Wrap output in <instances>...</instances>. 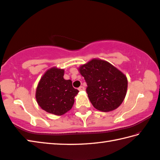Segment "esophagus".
<instances>
[{
  "instance_id": "esophagus-1",
  "label": "esophagus",
  "mask_w": 160,
  "mask_h": 160,
  "mask_svg": "<svg viewBox=\"0 0 160 160\" xmlns=\"http://www.w3.org/2000/svg\"><path fill=\"white\" fill-rule=\"evenodd\" d=\"M78 89H79V91H84L85 90V88H84L83 86H80L79 88H78Z\"/></svg>"
}]
</instances>
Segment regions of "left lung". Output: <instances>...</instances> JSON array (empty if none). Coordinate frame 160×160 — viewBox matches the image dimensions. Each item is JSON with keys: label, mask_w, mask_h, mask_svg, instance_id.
<instances>
[{"label": "left lung", "mask_w": 160, "mask_h": 160, "mask_svg": "<svg viewBox=\"0 0 160 160\" xmlns=\"http://www.w3.org/2000/svg\"><path fill=\"white\" fill-rule=\"evenodd\" d=\"M87 82V93L93 106L101 112L115 110L123 102L128 81L125 75L111 63L92 59L78 68Z\"/></svg>", "instance_id": "obj_1"}]
</instances>
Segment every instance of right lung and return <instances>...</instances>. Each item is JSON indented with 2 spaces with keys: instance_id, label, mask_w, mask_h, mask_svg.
<instances>
[{
  "instance_id": "right-lung-1",
  "label": "right lung",
  "mask_w": 160,
  "mask_h": 160,
  "mask_svg": "<svg viewBox=\"0 0 160 160\" xmlns=\"http://www.w3.org/2000/svg\"><path fill=\"white\" fill-rule=\"evenodd\" d=\"M64 70L52 67L40 78L36 91L38 104L47 112L62 115L74 104V98L79 91L72 85L71 80L63 78Z\"/></svg>"
}]
</instances>
